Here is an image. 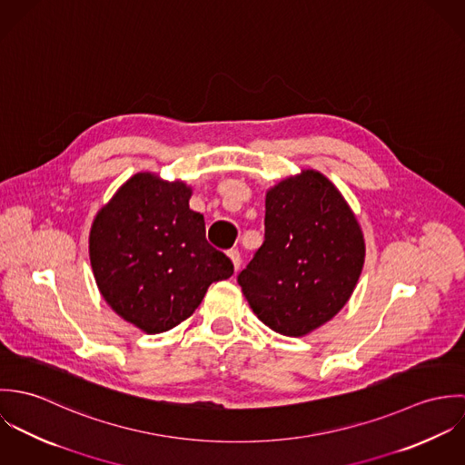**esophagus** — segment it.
<instances>
[{
  "label": "esophagus",
  "instance_id": "obj_1",
  "mask_svg": "<svg viewBox=\"0 0 465 465\" xmlns=\"http://www.w3.org/2000/svg\"><path fill=\"white\" fill-rule=\"evenodd\" d=\"M227 256L231 258L232 265H234V270H238L240 265H242V256H240V252H238L236 249H232V251H229V252H227Z\"/></svg>",
  "mask_w": 465,
  "mask_h": 465
}]
</instances>
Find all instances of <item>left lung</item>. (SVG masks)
Returning a JSON list of instances; mask_svg holds the SVG:
<instances>
[{"mask_svg":"<svg viewBox=\"0 0 465 465\" xmlns=\"http://www.w3.org/2000/svg\"><path fill=\"white\" fill-rule=\"evenodd\" d=\"M363 260L354 213L328 177L304 170L266 192L265 242L238 282L265 326L304 336L345 306Z\"/></svg>","mask_w":465,"mask_h":465,"instance_id":"1","label":"left lung"}]
</instances>
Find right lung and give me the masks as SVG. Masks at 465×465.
Here are the masks:
<instances>
[{
	"mask_svg": "<svg viewBox=\"0 0 465 465\" xmlns=\"http://www.w3.org/2000/svg\"><path fill=\"white\" fill-rule=\"evenodd\" d=\"M192 188L141 172L91 227L89 260L105 302L148 334L168 331L199 308L232 262L205 240L203 216L190 209Z\"/></svg>",
	"mask_w": 465,
	"mask_h": 465,
	"instance_id": "1",
	"label": "right lung"
}]
</instances>
